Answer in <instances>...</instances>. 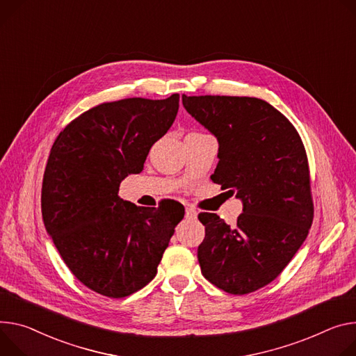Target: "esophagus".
I'll use <instances>...</instances> for the list:
<instances>
[{
	"label": "esophagus",
	"instance_id": "34e87169",
	"mask_svg": "<svg viewBox=\"0 0 356 356\" xmlns=\"http://www.w3.org/2000/svg\"><path fill=\"white\" fill-rule=\"evenodd\" d=\"M186 218L187 220H196L197 218V211L193 207H186Z\"/></svg>",
	"mask_w": 356,
	"mask_h": 356
}]
</instances>
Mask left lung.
<instances>
[{
  "mask_svg": "<svg viewBox=\"0 0 356 356\" xmlns=\"http://www.w3.org/2000/svg\"><path fill=\"white\" fill-rule=\"evenodd\" d=\"M218 140L211 180L243 200L234 225L200 213L202 274L229 294L274 281L305 241L314 218L308 157L297 129L268 102L248 96H181Z\"/></svg>",
  "mask_w": 356,
  "mask_h": 356,
  "instance_id": "left-lung-1",
  "label": "left lung"
}]
</instances>
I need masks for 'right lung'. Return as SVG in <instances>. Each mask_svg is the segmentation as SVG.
Here are the masks:
<instances>
[{
	"label": "right lung",
	"instance_id": "add662e5",
	"mask_svg": "<svg viewBox=\"0 0 356 356\" xmlns=\"http://www.w3.org/2000/svg\"><path fill=\"white\" fill-rule=\"evenodd\" d=\"M180 95L90 108L62 129L42 179L41 209L63 263L85 286L123 298L147 285L184 217L172 202L138 207L118 193L143 170L150 147L176 119Z\"/></svg>",
	"mask_w": 356,
	"mask_h": 356
}]
</instances>
